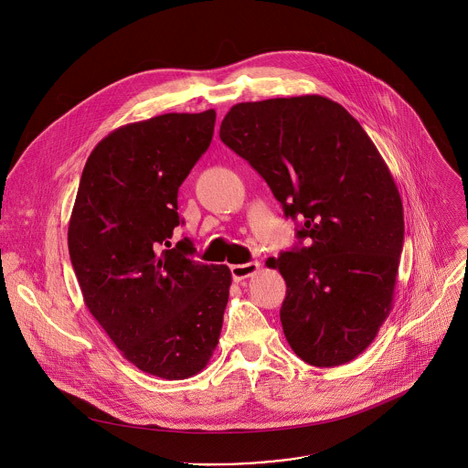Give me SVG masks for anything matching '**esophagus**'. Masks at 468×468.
I'll return each instance as SVG.
<instances>
[{
    "mask_svg": "<svg viewBox=\"0 0 468 468\" xmlns=\"http://www.w3.org/2000/svg\"><path fill=\"white\" fill-rule=\"evenodd\" d=\"M260 271V263L258 261H249V263H243V265H232L230 267V272H232V278L236 282H241L245 278H250L252 274H256Z\"/></svg>",
    "mask_w": 468,
    "mask_h": 468,
    "instance_id": "obj_1",
    "label": "esophagus"
}]
</instances>
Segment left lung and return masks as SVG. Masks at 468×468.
Here are the masks:
<instances>
[{
    "instance_id": "1",
    "label": "left lung",
    "mask_w": 468,
    "mask_h": 468,
    "mask_svg": "<svg viewBox=\"0 0 468 468\" xmlns=\"http://www.w3.org/2000/svg\"><path fill=\"white\" fill-rule=\"evenodd\" d=\"M221 142L267 181L300 241L267 261L287 283L280 317L292 350L314 367L357 357L392 309L403 249V205L363 127L323 96L234 105Z\"/></svg>"
}]
</instances>
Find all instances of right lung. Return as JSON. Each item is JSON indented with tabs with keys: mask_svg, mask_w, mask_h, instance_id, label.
Returning <instances> with one entry per match:
<instances>
[{
	"mask_svg": "<svg viewBox=\"0 0 468 468\" xmlns=\"http://www.w3.org/2000/svg\"><path fill=\"white\" fill-rule=\"evenodd\" d=\"M216 112L163 114L103 138L85 163L69 254L87 309L125 359L163 379L201 372L218 341L232 276L170 249L177 190L208 149Z\"/></svg>",
	"mask_w": 468,
	"mask_h": 468,
	"instance_id": "right-lung-1",
	"label": "right lung"
}]
</instances>
